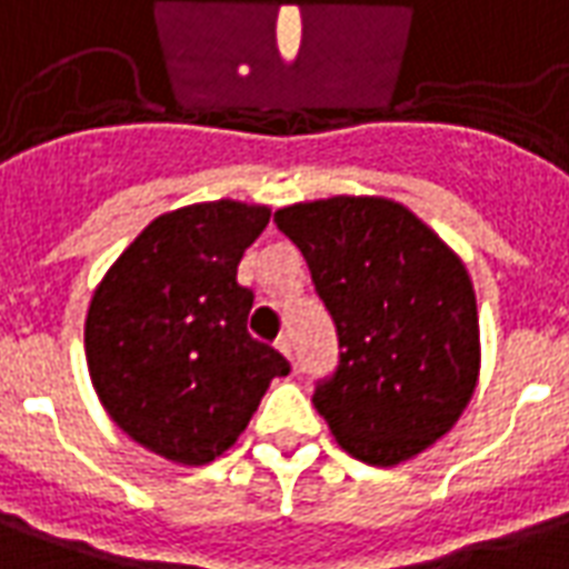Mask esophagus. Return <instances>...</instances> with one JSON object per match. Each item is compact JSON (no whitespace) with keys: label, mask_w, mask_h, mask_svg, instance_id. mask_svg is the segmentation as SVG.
<instances>
[{"label":"esophagus","mask_w":569,"mask_h":569,"mask_svg":"<svg viewBox=\"0 0 569 569\" xmlns=\"http://www.w3.org/2000/svg\"><path fill=\"white\" fill-rule=\"evenodd\" d=\"M276 348H279L284 358L293 360V342H290V336H279V342H276Z\"/></svg>","instance_id":"1"}]
</instances>
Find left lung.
<instances>
[{"instance_id": "1", "label": "left lung", "mask_w": 569, "mask_h": 569, "mask_svg": "<svg viewBox=\"0 0 569 569\" xmlns=\"http://www.w3.org/2000/svg\"><path fill=\"white\" fill-rule=\"evenodd\" d=\"M333 315L339 367L312 403L351 458L393 467L446 437L479 381L467 267L418 214L385 197L276 211Z\"/></svg>"}]
</instances>
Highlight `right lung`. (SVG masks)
Listing matches in <instances>:
<instances>
[{"label":"right lung","mask_w":569,"mask_h":569,"mask_svg":"<svg viewBox=\"0 0 569 569\" xmlns=\"http://www.w3.org/2000/svg\"><path fill=\"white\" fill-rule=\"evenodd\" d=\"M269 214L239 199L166 211L93 290L84 351L99 403L127 437L172 463L221 458L269 381L290 372L248 333L254 293L236 281Z\"/></svg>","instance_id":"add662e5"}]
</instances>
